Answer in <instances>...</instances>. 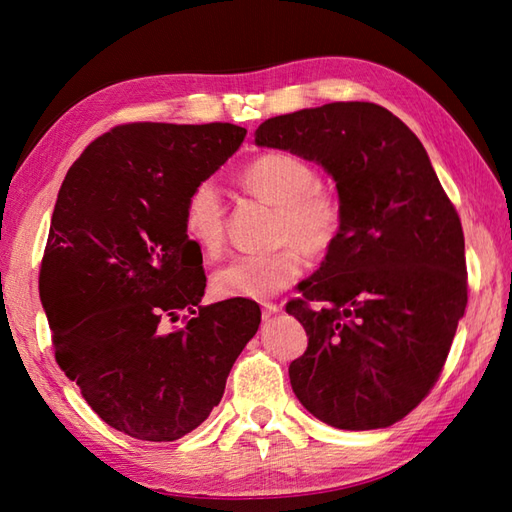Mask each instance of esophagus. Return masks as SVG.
Masks as SVG:
<instances>
[{
  "instance_id": "obj_1",
  "label": "esophagus",
  "mask_w": 512,
  "mask_h": 512,
  "mask_svg": "<svg viewBox=\"0 0 512 512\" xmlns=\"http://www.w3.org/2000/svg\"><path fill=\"white\" fill-rule=\"evenodd\" d=\"M277 312H279L277 303H262V319L264 321H270V317H275Z\"/></svg>"
}]
</instances>
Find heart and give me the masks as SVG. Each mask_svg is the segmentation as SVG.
<instances>
[{
  "label": "heart",
  "mask_w": 512,
  "mask_h": 512,
  "mask_svg": "<svg viewBox=\"0 0 512 512\" xmlns=\"http://www.w3.org/2000/svg\"><path fill=\"white\" fill-rule=\"evenodd\" d=\"M242 187L255 198L277 206V242L284 248L268 255H242L211 275L217 299L266 301L295 284L306 268L301 250L321 257L339 244L345 213L336 195L319 184L310 162L270 151L242 171ZM226 206L217 184L198 182L182 209V228L189 242L204 255H213L224 242Z\"/></svg>",
  "instance_id": "heart-1"
}]
</instances>
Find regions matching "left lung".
I'll use <instances>...</instances> for the list:
<instances>
[{"instance_id":"8db88e82","label":"left lung","mask_w":512,"mask_h":512,"mask_svg":"<svg viewBox=\"0 0 512 512\" xmlns=\"http://www.w3.org/2000/svg\"><path fill=\"white\" fill-rule=\"evenodd\" d=\"M255 145L321 165L345 213L339 244L286 306L308 334L292 391L330 427H389L436 385L464 317L460 217L418 136L376 103L268 118Z\"/></svg>"}]
</instances>
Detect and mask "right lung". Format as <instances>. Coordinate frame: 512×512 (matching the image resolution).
<instances>
[{
	"label": "right lung",
	"mask_w": 512,
	"mask_h": 512,
	"mask_svg": "<svg viewBox=\"0 0 512 512\" xmlns=\"http://www.w3.org/2000/svg\"><path fill=\"white\" fill-rule=\"evenodd\" d=\"M231 123L118 125L94 140L54 204L39 295L54 358L110 427L173 442L220 405L262 310L206 288L182 228L189 191L244 143ZM187 309L184 329L164 330Z\"/></svg>",
	"instance_id": "1"
}]
</instances>
